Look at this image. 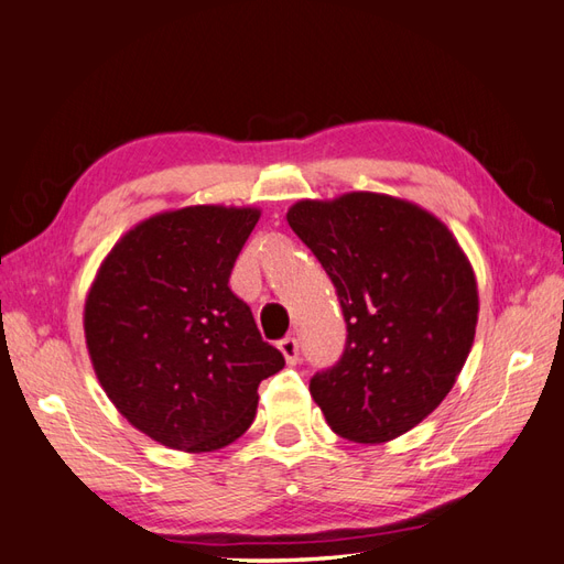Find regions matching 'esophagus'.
Instances as JSON below:
<instances>
[{
    "mask_svg": "<svg viewBox=\"0 0 564 564\" xmlns=\"http://www.w3.org/2000/svg\"><path fill=\"white\" fill-rule=\"evenodd\" d=\"M279 349H281V355L285 357V361L291 364V367H293V364H297V359H301V357H297V339L295 337L281 339L279 341Z\"/></svg>",
    "mask_w": 564,
    "mask_h": 564,
    "instance_id": "obj_1",
    "label": "esophagus"
}]
</instances>
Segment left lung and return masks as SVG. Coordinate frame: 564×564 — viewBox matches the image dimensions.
<instances>
[{"label": "left lung", "instance_id": "obj_1", "mask_svg": "<svg viewBox=\"0 0 564 564\" xmlns=\"http://www.w3.org/2000/svg\"><path fill=\"white\" fill-rule=\"evenodd\" d=\"M285 219L347 323L345 355L311 395L339 437L389 443L445 401L469 357L479 291L467 253L433 213L383 193L301 200Z\"/></svg>", "mask_w": 564, "mask_h": 564}]
</instances>
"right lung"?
<instances>
[{
  "label": "right lung",
  "instance_id": "add662e5",
  "mask_svg": "<svg viewBox=\"0 0 564 564\" xmlns=\"http://www.w3.org/2000/svg\"><path fill=\"white\" fill-rule=\"evenodd\" d=\"M259 207L191 205L131 227L85 297V345L107 399L156 443L215 452L249 430L283 369L229 273Z\"/></svg>",
  "mask_w": 564,
  "mask_h": 564
}]
</instances>
